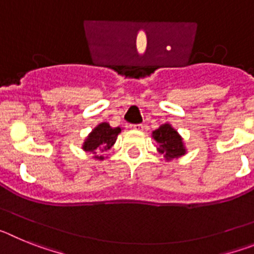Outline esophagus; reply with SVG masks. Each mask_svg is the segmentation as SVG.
Segmentation results:
<instances>
[{"label": "esophagus", "mask_w": 254, "mask_h": 254, "mask_svg": "<svg viewBox=\"0 0 254 254\" xmlns=\"http://www.w3.org/2000/svg\"><path fill=\"white\" fill-rule=\"evenodd\" d=\"M131 128L136 129V131H142L143 125H141V123H137V125H131Z\"/></svg>", "instance_id": "esophagus-1"}]
</instances>
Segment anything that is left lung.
<instances>
[{"instance_id": "left-lung-1", "label": "left lung", "mask_w": 254, "mask_h": 254, "mask_svg": "<svg viewBox=\"0 0 254 254\" xmlns=\"http://www.w3.org/2000/svg\"><path fill=\"white\" fill-rule=\"evenodd\" d=\"M152 136L159 143V151L163 152L164 156L167 159H174L185 155L186 150L182 143V138L178 134V132L172 126L163 125L158 129L152 132Z\"/></svg>"}]
</instances>
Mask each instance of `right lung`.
Segmentation results:
<instances>
[{
  "label": "right lung",
  "mask_w": 254,
  "mask_h": 254,
  "mask_svg": "<svg viewBox=\"0 0 254 254\" xmlns=\"http://www.w3.org/2000/svg\"><path fill=\"white\" fill-rule=\"evenodd\" d=\"M121 128L116 127L112 128L108 123H102L94 131L91 132L90 136L87 137V140L84 143L85 151H90L93 154H96V150H109L113 143L116 142L118 134H120ZM98 158V156H96ZM102 159V156H100Z\"/></svg>",
  "instance_id": "obj_1"
}]
</instances>
